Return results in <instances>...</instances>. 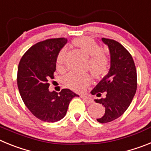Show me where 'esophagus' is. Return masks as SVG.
Segmentation results:
<instances>
[{
  "label": "esophagus",
  "mask_w": 151,
  "mask_h": 151,
  "mask_svg": "<svg viewBox=\"0 0 151 151\" xmlns=\"http://www.w3.org/2000/svg\"><path fill=\"white\" fill-rule=\"evenodd\" d=\"M81 97L82 98V99L84 100L85 103H87V104H91V103H93V99H92L90 96H88V95H81Z\"/></svg>",
  "instance_id": "obj_1"
}]
</instances>
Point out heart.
<instances>
[{
    "mask_svg": "<svg viewBox=\"0 0 151 151\" xmlns=\"http://www.w3.org/2000/svg\"><path fill=\"white\" fill-rule=\"evenodd\" d=\"M73 43L77 48L81 50L89 59V67L92 74L95 77H100L106 74L109 68V58L102 47L94 39L89 37L75 39ZM66 55V48H62L58 55L56 66L58 69L63 67V60ZM65 83L69 87L75 90H83L91 83V77L89 74H78L70 73L65 78Z\"/></svg>",
    "mask_w": 151,
    "mask_h": 151,
    "instance_id": "b5f03b06",
    "label": "heart"
}]
</instances>
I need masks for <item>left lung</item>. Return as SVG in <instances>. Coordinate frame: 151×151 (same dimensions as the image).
I'll return each mask as SVG.
<instances>
[{
    "instance_id": "left-lung-1",
    "label": "left lung",
    "mask_w": 151,
    "mask_h": 151,
    "mask_svg": "<svg viewBox=\"0 0 151 151\" xmlns=\"http://www.w3.org/2000/svg\"><path fill=\"white\" fill-rule=\"evenodd\" d=\"M102 41L109 49L110 68L90 93L98 97L105 94L104 98L95 99L105 107V114L96 120L107 123L120 117L130 106L137 90V71L131 54L123 45L106 38Z\"/></svg>"
}]
</instances>
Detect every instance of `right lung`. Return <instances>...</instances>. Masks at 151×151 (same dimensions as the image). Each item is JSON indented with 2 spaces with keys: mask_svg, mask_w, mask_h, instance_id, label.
<instances>
[{
  "mask_svg": "<svg viewBox=\"0 0 151 151\" xmlns=\"http://www.w3.org/2000/svg\"><path fill=\"white\" fill-rule=\"evenodd\" d=\"M67 42L65 38L39 42L29 48L19 63L17 86L21 97L30 112L43 122L62 119L71 99L79 96L69 89H62L59 93L48 90L58 55Z\"/></svg>",
  "mask_w": 151,
  "mask_h": 151,
  "instance_id": "add662e5",
  "label": "right lung"
}]
</instances>
